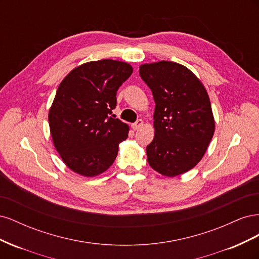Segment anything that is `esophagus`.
<instances>
[{"mask_svg":"<svg viewBox=\"0 0 259 259\" xmlns=\"http://www.w3.org/2000/svg\"><path fill=\"white\" fill-rule=\"evenodd\" d=\"M144 125V121L143 120H137L135 123L132 124V128L136 131V130H139L140 127H142Z\"/></svg>","mask_w":259,"mask_h":259,"instance_id":"esophagus-1","label":"esophagus"}]
</instances>
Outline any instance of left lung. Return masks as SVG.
Listing matches in <instances>:
<instances>
[{"label": "left lung", "instance_id": "left-lung-1", "mask_svg": "<svg viewBox=\"0 0 259 259\" xmlns=\"http://www.w3.org/2000/svg\"><path fill=\"white\" fill-rule=\"evenodd\" d=\"M139 74L155 103L149 165L163 176L182 175L201 161L214 135L208 94L197 75L174 61L144 64Z\"/></svg>", "mask_w": 259, "mask_h": 259}]
</instances>
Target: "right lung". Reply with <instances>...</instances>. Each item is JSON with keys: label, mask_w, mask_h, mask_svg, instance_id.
I'll return each instance as SVG.
<instances>
[{"label": "right lung", "mask_w": 259, "mask_h": 259, "mask_svg": "<svg viewBox=\"0 0 259 259\" xmlns=\"http://www.w3.org/2000/svg\"><path fill=\"white\" fill-rule=\"evenodd\" d=\"M132 73L127 62L103 59L77 66L59 84L50 130L61 160L74 173L94 177L113 164L130 127L112 110L116 91Z\"/></svg>", "instance_id": "1"}]
</instances>
